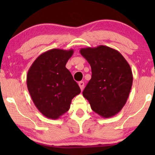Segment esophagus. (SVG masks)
I'll return each mask as SVG.
<instances>
[{
	"label": "esophagus",
	"instance_id": "34e87169",
	"mask_svg": "<svg viewBox=\"0 0 155 155\" xmlns=\"http://www.w3.org/2000/svg\"><path fill=\"white\" fill-rule=\"evenodd\" d=\"M78 84H79V86H80V90H81L82 91L83 90V89H84V82H82V81L80 82L79 83H78Z\"/></svg>",
	"mask_w": 155,
	"mask_h": 155
}]
</instances>
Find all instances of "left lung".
I'll return each mask as SVG.
<instances>
[{
	"mask_svg": "<svg viewBox=\"0 0 155 155\" xmlns=\"http://www.w3.org/2000/svg\"><path fill=\"white\" fill-rule=\"evenodd\" d=\"M92 78L82 92L91 109L103 118L117 114L126 104L133 84L130 65L120 52L106 46L82 48Z\"/></svg>",
	"mask_w": 155,
	"mask_h": 155,
	"instance_id": "8db88e82",
	"label": "left lung"
}]
</instances>
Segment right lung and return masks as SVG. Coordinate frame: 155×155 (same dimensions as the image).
I'll list each match as a JSON object with an SVG mask.
<instances>
[{
	"label": "right lung",
	"instance_id": "add662e5",
	"mask_svg": "<svg viewBox=\"0 0 155 155\" xmlns=\"http://www.w3.org/2000/svg\"><path fill=\"white\" fill-rule=\"evenodd\" d=\"M73 52V49L48 50L37 57L27 72L29 94L46 118L58 119L68 111L72 99L81 92L65 68Z\"/></svg>",
	"mask_w": 155,
	"mask_h": 155
}]
</instances>
